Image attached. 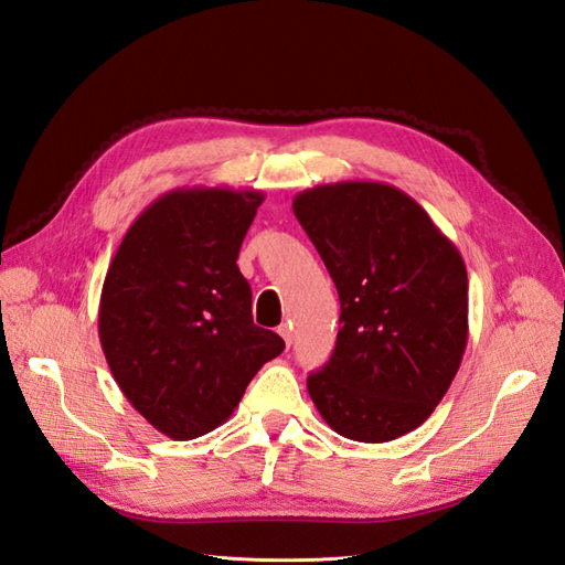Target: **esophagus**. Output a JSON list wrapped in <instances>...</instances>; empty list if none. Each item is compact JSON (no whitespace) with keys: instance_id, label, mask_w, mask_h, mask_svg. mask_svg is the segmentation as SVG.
<instances>
[{"instance_id":"obj_1","label":"esophagus","mask_w":565,"mask_h":565,"mask_svg":"<svg viewBox=\"0 0 565 565\" xmlns=\"http://www.w3.org/2000/svg\"><path fill=\"white\" fill-rule=\"evenodd\" d=\"M278 334L285 339V344L289 347L292 344V324H287V322H282L280 328H278Z\"/></svg>"}]
</instances>
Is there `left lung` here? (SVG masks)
<instances>
[{"instance_id":"left-lung-1","label":"left lung","mask_w":565,"mask_h":565,"mask_svg":"<svg viewBox=\"0 0 565 565\" xmlns=\"http://www.w3.org/2000/svg\"><path fill=\"white\" fill-rule=\"evenodd\" d=\"M292 210L341 303L332 358L306 382L311 401L344 438L409 434L446 396L467 349L465 259L396 185L324 183L301 191Z\"/></svg>"}]
</instances>
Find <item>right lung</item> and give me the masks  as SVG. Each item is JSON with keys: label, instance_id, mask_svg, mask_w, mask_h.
<instances>
[{"label": "right lung", "instance_id": "obj_1", "mask_svg": "<svg viewBox=\"0 0 565 565\" xmlns=\"http://www.w3.org/2000/svg\"><path fill=\"white\" fill-rule=\"evenodd\" d=\"M262 191L177 188L139 214L108 266L98 337L125 398L174 440L224 424L285 341L252 320L237 254Z\"/></svg>", "mask_w": 565, "mask_h": 565}]
</instances>
